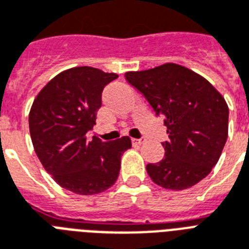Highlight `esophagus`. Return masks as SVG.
<instances>
[{
	"label": "esophagus",
	"instance_id": "34e87169",
	"mask_svg": "<svg viewBox=\"0 0 249 249\" xmlns=\"http://www.w3.org/2000/svg\"><path fill=\"white\" fill-rule=\"evenodd\" d=\"M132 142H134L135 145H141L144 142V139H142V137H141V139H132Z\"/></svg>",
	"mask_w": 249,
	"mask_h": 249
}]
</instances>
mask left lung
<instances>
[{
  "label": "left lung",
  "instance_id": "obj_1",
  "mask_svg": "<svg viewBox=\"0 0 249 249\" xmlns=\"http://www.w3.org/2000/svg\"><path fill=\"white\" fill-rule=\"evenodd\" d=\"M124 77L144 95L156 114L164 117L170 137L162 142L164 158L146 166L150 178L170 190L198 184L216 166L225 146V99L202 75L174 63L127 71Z\"/></svg>",
  "mask_w": 249,
  "mask_h": 249
}]
</instances>
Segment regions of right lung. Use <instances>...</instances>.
Returning a JSON list of instances; mask_svg holds the SVG:
<instances>
[{
	"label": "right lung",
	"mask_w": 249,
	"mask_h": 249,
	"mask_svg": "<svg viewBox=\"0 0 249 249\" xmlns=\"http://www.w3.org/2000/svg\"><path fill=\"white\" fill-rule=\"evenodd\" d=\"M115 73L75 67L53 77L32 104L29 132L38 159L61 188L81 196L105 192L114 185L121 157L131 148L123 136L110 142L93 136L101 92Z\"/></svg>",
	"instance_id": "add662e5"
}]
</instances>
